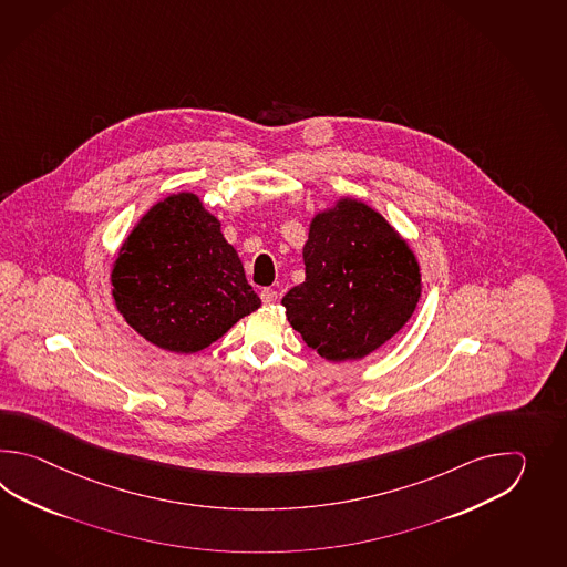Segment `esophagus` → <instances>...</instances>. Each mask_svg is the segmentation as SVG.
Masks as SVG:
<instances>
[{"label": "esophagus", "mask_w": 567, "mask_h": 567, "mask_svg": "<svg viewBox=\"0 0 567 567\" xmlns=\"http://www.w3.org/2000/svg\"><path fill=\"white\" fill-rule=\"evenodd\" d=\"M278 291H276V289L274 288H266V289H261V301H264V303H267V306H269V303H276V301H278Z\"/></svg>", "instance_id": "34e87169"}]
</instances>
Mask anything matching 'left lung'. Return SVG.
Returning a JSON list of instances; mask_svg holds the SVG:
<instances>
[{
    "mask_svg": "<svg viewBox=\"0 0 567 567\" xmlns=\"http://www.w3.org/2000/svg\"><path fill=\"white\" fill-rule=\"evenodd\" d=\"M303 266V284L281 303L291 328L326 361H357L383 347L422 296L420 264L408 241L354 198L313 215Z\"/></svg>",
    "mask_w": 567,
    "mask_h": 567,
    "instance_id": "1",
    "label": "left lung"
}]
</instances>
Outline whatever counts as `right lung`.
<instances>
[{"instance_id":"right-lung-1","label":"right lung","mask_w":567,"mask_h":567,"mask_svg":"<svg viewBox=\"0 0 567 567\" xmlns=\"http://www.w3.org/2000/svg\"><path fill=\"white\" fill-rule=\"evenodd\" d=\"M111 284L125 322L178 354L206 349L261 306L218 218L193 193L169 194L140 218Z\"/></svg>"}]
</instances>
